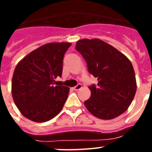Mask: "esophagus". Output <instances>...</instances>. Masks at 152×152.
<instances>
[{
	"label": "esophagus",
	"instance_id": "34e87169",
	"mask_svg": "<svg viewBox=\"0 0 152 152\" xmlns=\"http://www.w3.org/2000/svg\"><path fill=\"white\" fill-rule=\"evenodd\" d=\"M81 88H82V85H81V84H78L76 86H75L74 88H73V90H74V91H79Z\"/></svg>",
	"mask_w": 152,
	"mask_h": 152
}]
</instances>
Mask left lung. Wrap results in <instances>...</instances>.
Wrapping results in <instances>:
<instances>
[{"mask_svg": "<svg viewBox=\"0 0 152 152\" xmlns=\"http://www.w3.org/2000/svg\"><path fill=\"white\" fill-rule=\"evenodd\" d=\"M76 50L82 54L88 70L98 79L91 85V96L85 105L93 115L111 120L124 113L137 90L133 66L129 58L111 45L99 39H81Z\"/></svg>", "mask_w": 152, "mask_h": 152, "instance_id": "obj_1", "label": "left lung"}]
</instances>
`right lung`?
Listing matches in <instances>:
<instances>
[{"mask_svg": "<svg viewBox=\"0 0 152 152\" xmlns=\"http://www.w3.org/2000/svg\"><path fill=\"white\" fill-rule=\"evenodd\" d=\"M71 44L50 43L25 56L15 69L13 100L20 113L36 123L48 121L62 109L70 88L55 86L62 74L63 58Z\"/></svg>", "mask_w": 152, "mask_h": 152, "instance_id": "add662e5", "label": "right lung"}]
</instances>
